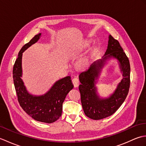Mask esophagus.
<instances>
[{
  "label": "esophagus",
  "mask_w": 146,
  "mask_h": 146,
  "mask_svg": "<svg viewBox=\"0 0 146 146\" xmlns=\"http://www.w3.org/2000/svg\"><path fill=\"white\" fill-rule=\"evenodd\" d=\"M72 82H73V84L74 85V87H78V85H79V79L78 78V77H75L73 80H72Z\"/></svg>",
  "instance_id": "obj_1"
}]
</instances>
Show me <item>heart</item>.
Segmentation results:
<instances>
[{"mask_svg": "<svg viewBox=\"0 0 146 146\" xmlns=\"http://www.w3.org/2000/svg\"><path fill=\"white\" fill-rule=\"evenodd\" d=\"M89 45V44L88 42H86L84 46L83 47H86V46H88ZM90 58H91V56L90 55H88L85 56L84 58L83 59V60L81 61V63H80V64H82V66H86L89 63L90 60Z\"/></svg>", "mask_w": 146, "mask_h": 146, "instance_id": "heart-1", "label": "heart"}]
</instances>
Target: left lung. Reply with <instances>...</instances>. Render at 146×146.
Here are the masks:
<instances>
[{
  "label": "left lung",
  "instance_id": "1",
  "mask_svg": "<svg viewBox=\"0 0 146 146\" xmlns=\"http://www.w3.org/2000/svg\"><path fill=\"white\" fill-rule=\"evenodd\" d=\"M114 58L119 62L123 78L112 94L108 98H100L97 94L95 84L106 61ZM129 60L119 41L108 36L107 51L102 59L93 63L88 70L80 74L81 84L79 90L84 113L94 120H100L111 115L125 101L130 87Z\"/></svg>",
  "mask_w": 146,
  "mask_h": 146
}]
</instances>
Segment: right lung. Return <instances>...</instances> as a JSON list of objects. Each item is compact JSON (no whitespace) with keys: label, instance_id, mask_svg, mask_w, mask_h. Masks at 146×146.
Masks as SVG:
<instances>
[{"label":"right lung","instance_id":"obj_1","mask_svg":"<svg viewBox=\"0 0 146 146\" xmlns=\"http://www.w3.org/2000/svg\"><path fill=\"white\" fill-rule=\"evenodd\" d=\"M41 33L36 35L21 48L13 67V79L17 100L22 108L39 122L51 123L61 115L63 103L67 94L73 88L71 77L68 76L56 82L49 91L42 95L29 94L22 80L23 52L39 39Z\"/></svg>","mask_w":146,"mask_h":146}]
</instances>
